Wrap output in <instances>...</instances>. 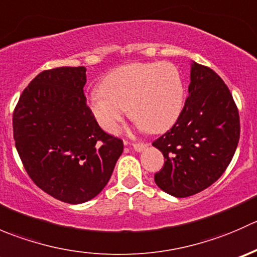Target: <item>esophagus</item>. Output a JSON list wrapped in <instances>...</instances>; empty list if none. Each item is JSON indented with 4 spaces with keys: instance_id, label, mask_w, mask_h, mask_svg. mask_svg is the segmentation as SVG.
I'll return each mask as SVG.
<instances>
[{
    "instance_id": "obj_1",
    "label": "esophagus",
    "mask_w": 257,
    "mask_h": 257,
    "mask_svg": "<svg viewBox=\"0 0 257 257\" xmlns=\"http://www.w3.org/2000/svg\"><path fill=\"white\" fill-rule=\"evenodd\" d=\"M132 145H133V149L136 150V152H143L145 148L148 147V144L145 143H133Z\"/></svg>"
}]
</instances>
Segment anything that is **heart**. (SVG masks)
Here are the masks:
<instances>
[{
  "instance_id": "b5f03b06",
  "label": "heart",
  "mask_w": 257,
  "mask_h": 257,
  "mask_svg": "<svg viewBox=\"0 0 257 257\" xmlns=\"http://www.w3.org/2000/svg\"><path fill=\"white\" fill-rule=\"evenodd\" d=\"M99 88L90 94L88 105L100 128L110 134L119 131L126 108L149 133L169 128L183 109V79L168 62L120 66L103 78Z\"/></svg>"
}]
</instances>
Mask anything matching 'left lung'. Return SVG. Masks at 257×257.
I'll list each match as a JSON object with an SVG mask.
<instances>
[{
  "label": "left lung",
  "instance_id": "8db88e82",
  "mask_svg": "<svg viewBox=\"0 0 257 257\" xmlns=\"http://www.w3.org/2000/svg\"><path fill=\"white\" fill-rule=\"evenodd\" d=\"M188 90L174 125L153 142L165 159L155 184L175 198L214 184L231 162L240 138L239 110L219 74L194 62Z\"/></svg>",
  "mask_w": 257,
  "mask_h": 257
}]
</instances>
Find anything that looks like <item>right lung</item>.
Wrapping results in <instances>:
<instances>
[{
    "label": "right lung",
    "instance_id": "1",
    "mask_svg": "<svg viewBox=\"0 0 257 257\" xmlns=\"http://www.w3.org/2000/svg\"><path fill=\"white\" fill-rule=\"evenodd\" d=\"M84 67L48 69L31 80L14 112V139L26 172L45 193L68 204L97 196L123 153L102 131L83 87Z\"/></svg>",
    "mask_w": 257,
    "mask_h": 257
}]
</instances>
